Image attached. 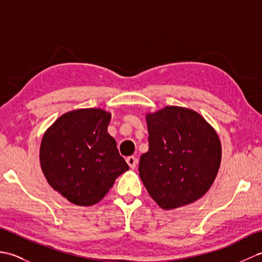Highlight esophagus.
I'll list each match as a JSON object with an SVG mask.
<instances>
[{"mask_svg": "<svg viewBox=\"0 0 262 262\" xmlns=\"http://www.w3.org/2000/svg\"><path fill=\"white\" fill-rule=\"evenodd\" d=\"M126 162H127L128 165L130 166L132 169H134L135 166H136V164H137V159L135 157H128L126 159Z\"/></svg>", "mask_w": 262, "mask_h": 262, "instance_id": "1", "label": "esophagus"}]
</instances>
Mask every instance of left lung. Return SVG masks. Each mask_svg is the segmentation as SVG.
I'll return each instance as SVG.
<instances>
[{"instance_id": "obj_1", "label": "left lung", "mask_w": 262, "mask_h": 262, "mask_svg": "<svg viewBox=\"0 0 262 262\" xmlns=\"http://www.w3.org/2000/svg\"><path fill=\"white\" fill-rule=\"evenodd\" d=\"M148 151L140 160L141 180L163 209L202 198L213 185L222 159L219 135L196 111L168 105L146 115Z\"/></svg>"}]
</instances>
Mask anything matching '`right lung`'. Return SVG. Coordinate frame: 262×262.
Instances as JSON below:
<instances>
[{
	"mask_svg": "<svg viewBox=\"0 0 262 262\" xmlns=\"http://www.w3.org/2000/svg\"><path fill=\"white\" fill-rule=\"evenodd\" d=\"M110 119V113L103 109L69 111L42 136L39 159L43 176L70 203H99L117 178L129 169L108 134Z\"/></svg>",
	"mask_w": 262,
	"mask_h": 262,
	"instance_id": "add662e5",
	"label": "right lung"
}]
</instances>
